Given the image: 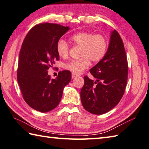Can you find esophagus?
Segmentation results:
<instances>
[{
  "mask_svg": "<svg viewBox=\"0 0 149 149\" xmlns=\"http://www.w3.org/2000/svg\"><path fill=\"white\" fill-rule=\"evenodd\" d=\"M71 77H72V79H74V78H75L76 77H77V75H76L75 74H74V73H72Z\"/></svg>",
  "mask_w": 149,
  "mask_h": 149,
  "instance_id": "esophagus-1",
  "label": "esophagus"
}]
</instances>
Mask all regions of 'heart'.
Masks as SVG:
<instances>
[{
  "label": "heart",
  "instance_id": "1",
  "mask_svg": "<svg viewBox=\"0 0 149 149\" xmlns=\"http://www.w3.org/2000/svg\"><path fill=\"white\" fill-rule=\"evenodd\" d=\"M71 40L76 45L81 47L80 58L64 64L63 67L74 74H80L89 67L90 60L98 62L104 56L108 48V41L102 34L89 32H80L71 37ZM69 46L63 40H58L56 52L59 56L65 59L69 56Z\"/></svg>",
  "mask_w": 149,
  "mask_h": 149
}]
</instances>
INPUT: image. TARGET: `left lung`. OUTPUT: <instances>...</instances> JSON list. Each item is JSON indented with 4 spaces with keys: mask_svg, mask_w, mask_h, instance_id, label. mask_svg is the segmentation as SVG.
<instances>
[{
    "mask_svg": "<svg viewBox=\"0 0 149 149\" xmlns=\"http://www.w3.org/2000/svg\"><path fill=\"white\" fill-rule=\"evenodd\" d=\"M128 70L124 44L114 30L104 56L89 71L97 80L84 77L80 99L84 109L93 114L101 115L116 106L124 95Z\"/></svg>",
    "mask_w": 149,
    "mask_h": 149,
    "instance_id": "1",
    "label": "left lung"
}]
</instances>
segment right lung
Listing matches in <instances>:
<instances>
[{
  "mask_svg": "<svg viewBox=\"0 0 149 149\" xmlns=\"http://www.w3.org/2000/svg\"><path fill=\"white\" fill-rule=\"evenodd\" d=\"M69 29L58 24H39L29 31L22 44L17 81L24 101L36 110L45 113L57 107L71 80L69 71H60L55 79L47 71L60 59L57 42Z\"/></svg>",
  "mask_w": 149,
  "mask_h": 149,
  "instance_id": "obj_1",
  "label": "right lung"
}]
</instances>
